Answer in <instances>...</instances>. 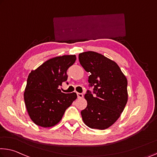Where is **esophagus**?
<instances>
[{"label": "esophagus", "instance_id": "obj_1", "mask_svg": "<svg viewBox=\"0 0 157 157\" xmlns=\"http://www.w3.org/2000/svg\"><path fill=\"white\" fill-rule=\"evenodd\" d=\"M77 95H78V98H82L83 97V94H81V93H78V94H77Z\"/></svg>", "mask_w": 157, "mask_h": 157}]
</instances>
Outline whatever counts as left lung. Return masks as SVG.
Masks as SVG:
<instances>
[{
    "label": "left lung",
    "mask_w": 157,
    "mask_h": 157,
    "mask_svg": "<svg viewBox=\"0 0 157 157\" xmlns=\"http://www.w3.org/2000/svg\"><path fill=\"white\" fill-rule=\"evenodd\" d=\"M79 61L91 73L88 81L96 94L87 91L84 95L87 106L81 112L82 120L89 128L104 130L117 120L127 103V79L117 63L97 52L80 53Z\"/></svg>",
    "instance_id": "8db88e82"
}]
</instances>
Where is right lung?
Instances as JSON below:
<instances>
[{
    "label": "right lung",
    "instance_id": "add662e5",
    "mask_svg": "<svg viewBox=\"0 0 157 157\" xmlns=\"http://www.w3.org/2000/svg\"><path fill=\"white\" fill-rule=\"evenodd\" d=\"M75 60V55L56 56L29 73L24 98L30 118L36 125L44 128L56 125L77 98L75 92L64 94L59 89L67 80V70Z\"/></svg>",
    "mask_w": 157,
    "mask_h": 157
}]
</instances>
